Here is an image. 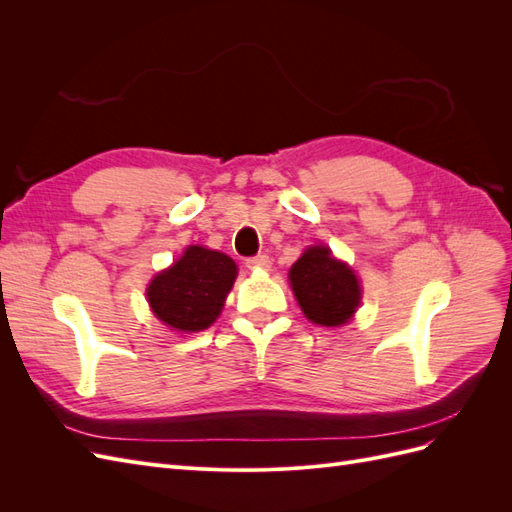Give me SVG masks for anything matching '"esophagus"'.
<instances>
[{
	"label": "esophagus",
	"instance_id": "1",
	"mask_svg": "<svg viewBox=\"0 0 512 512\" xmlns=\"http://www.w3.org/2000/svg\"><path fill=\"white\" fill-rule=\"evenodd\" d=\"M245 267L247 269H269L271 267V258L267 254H258L245 260Z\"/></svg>",
	"mask_w": 512,
	"mask_h": 512
}]
</instances>
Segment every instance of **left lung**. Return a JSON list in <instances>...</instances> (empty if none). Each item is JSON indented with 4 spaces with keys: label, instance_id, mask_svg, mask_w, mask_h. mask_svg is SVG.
I'll return each mask as SVG.
<instances>
[{
    "label": "left lung",
    "instance_id": "obj_1",
    "mask_svg": "<svg viewBox=\"0 0 512 512\" xmlns=\"http://www.w3.org/2000/svg\"><path fill=\"white\" fill-rule=\"evenodd\" d=\"M288 275L303 314L322 327L346 324L361 303L356 275L324 245L305 250Z\"/></svg>",
    "mask_w": 512,
    "mask_h": 512
}]
</instances>
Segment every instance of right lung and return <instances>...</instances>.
<instances>
[{"label":"right lung","instance_id":"right-lung-1","mask_svg":"<svg viewBox=\"0 0 512 512\" xmlns=\"http://www.w3.org/2000/svg\"><path fill=\"white\" fill-rule=\"evenodd\" d=\"M235 277V260L190 245L173 267L153 277L147 299L153 314L170 329L196 333L211 327L220 316Z\"/></svg>","mask_w":512,"mask_h":512}]
</instances>
